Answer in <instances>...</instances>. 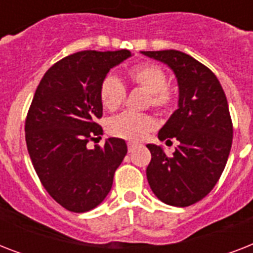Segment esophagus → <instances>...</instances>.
Here are the masks:
<instances>
[{"label": "esophagus", "mask_w": 253, "mask_h": 253, "mask_svg": "<svg viewBox=\"0 0 253 253\" xmlns=\"http://www.w3.org/2000/svg\"><path fill=\"white\" fill-rule=\"evenodd\" d=\"M127 147H128V152H132V151L136 148V144H135V143H128V144H127Z\"/></svg>", "instance_id": "esophagus-1"}]
</instances>
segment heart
<instances>
[{"instance_id": "1", "label": "heart", "mask_w": 253, "mask_h": 253, "mask_svg": "<svg viewBox=\"0 0 253 253\" xmlns=\"http://www.w3.org/2000/svg\"><path fill=\"white\" fill-rule=\"evenodd\" d=\"M127 79L135 87L147 91V105L166 113L174 102L173 91L168 87L167 72L155 63H143L131 67L127 71ZM126 98V87L113 75L102 80L99 86V99L102 106L109 111L118 110ZM156 122L148 114L123 113L109 121L107 130L113 136L128 142H140L155 130Z\"/></svg>"}]
</instances>
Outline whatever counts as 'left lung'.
<instances>
[{
  "mask_svg": "<svg viewBox=\"0 0 253 253\" xmlns=\"http://www.w3.org/2000/svg\"><path fill=\"white\" fill-rule=\"evenodd\" d=\"M142 53L166 63L180 91L178 109L159 131L162 142L176 139L178 146L167 156L160 146L147 144V180L164 204L190 206L211 192L227 163L234 132L227 98L215 75L190 55L176 49Z\"/></svg>",
  "mask_w": 253,
  "mask_h": 253,
  "instance_id": "left-lung-1",
  "label": "left lung"
}]
</instances>
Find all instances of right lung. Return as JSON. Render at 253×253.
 Returning a JSON list of instances; mask_svg holds the SVG:
<instances>
[{"mask_svg":"<svg viewBox=\"0 0 253 253\" xmlns=\"http://www.w3.org/2000/svg\"><path fill=\"white\" fill-rule=\"evenodd\" d=\"M128 49L81 51L44 73L26 117V144L34 169L48 194L73 212L89 211L109 194L114 173L127 154L123 139L87 148L102 135L99 86ZM101 138V136H99Z\"/></svg>","mask_w":253,"mask_h":253,"instance_id":"add662e5","label":"right lung"}]
</instances>
